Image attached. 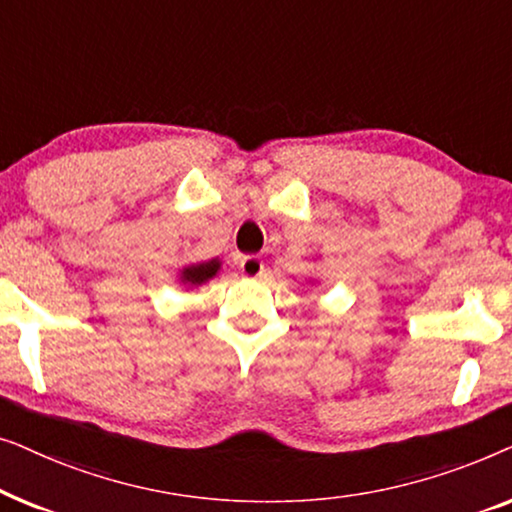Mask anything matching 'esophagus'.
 Returning a JSON list of instances; mask_svg holds the SVG:
<instances>
[{
  "label": "esophagus",
  "instance_id": "obj_1",
  "mask_svg": "<svg viewBox=\"0 0 512 512\" xmlns=\"http://www.w3.org/2000/svg\"><path fill=\"white\" fill-rule=\"evenodd\" d=\"M240 272L244 277H249V279H258V277H263V272H265V263H263V258L261 256H244L242 261H240Z\"/></svg>",
  "mask_w": 512,
  "mask_h": 512
}]
</instances>
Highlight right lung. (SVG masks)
Returning a JSON list of instances; mask_svg holds the SVG:
<instances>
[{
  "label": "right lung",
  "instance_id": "obj_1",
  "mask_svg": "<svg viewBox=\"0 0 512 512\" xmlns=\"http://www.w3.org/2000/svg\"><path fill=\"white\" fill-rule=\"evenodd\" d=\"M221 270V261L219 258H212V261H205V263H193V265H186L184 270H181V284L186 286H200L212 279L216 272Z\"/></svg>",
  "mask_w": 512,
  "mask_h": 512
}]
</instances>
